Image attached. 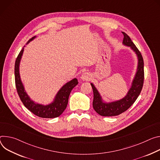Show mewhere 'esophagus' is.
I'll use <instances>...</instances> for the list:
<instances>
[{"mask_svg": "<svg viewBox=\"0 0 160 160\" xmlns=\"http://www.w3.org/2000/svg\"><path fill=\"white\" fill-rule=\"evenodd\" d=\"M81 78L82 81H89L91 79V76L90 74H88V72H84L82 74Z\"/></svg>", "mask_w": 160, "mask_h": 160, "instance_id": "obj_1", "label": "esophagus"}]
</instances>
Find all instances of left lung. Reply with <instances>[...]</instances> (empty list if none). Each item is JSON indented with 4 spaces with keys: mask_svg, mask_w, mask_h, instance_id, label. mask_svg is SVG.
Listing matches in <instances>:
<instances>
[{
    "mask_svg": "<svg viewBox=\"0 0 160 160\" xmlns=\"http://www.w3.org/2000/svg\"><path fill=\"white\" fill-rule=\"evenodd\" d=\"M122 33L124 35L122 44L130 47V48L136 53L137 56L138 66L137 72L132 81V86L127 95L119 100L112 102H104L94 84L91 83L93 91V109L98 114L102 116H118L126 111L135 102L140 95L142 89L144 79V60L140 52L132 41L128 35L125 32Z\"/></svg>",
    "mask_w": 160,
    "mask_h": 160,
    "instance_id": "8db88e82",
    "label": "left lung"
}]
</instances>
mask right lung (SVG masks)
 I'll list each match as a JSON object with an SVG mask.
<instances>
[{"label": "right lung", "mask_w": 160, "mask_h": 160, "mask_svg": "<svg viewBox=\"0 0 160 160\" xmlns=\"http://www.w3.org/2000/svg\"><path fill=\"white\" fill-rule=\"evenodd\" d=\"M35 38V36L31 38L27 44ZM24 48L21 50L18 56L16 58L14 65V76L15 84L18 94L25 108L35 115L43 118H55L60 116L66 109L70 93L73 88L78 84L76 78L73 79L70 81L64 84L58 91L56 97L52 103L44 105L37 103L32 100L26 93L23 84L21 81L19 67L20 60L23 55Z\"/></svg>", "instance_id": "add662e5"}]
</instances>
